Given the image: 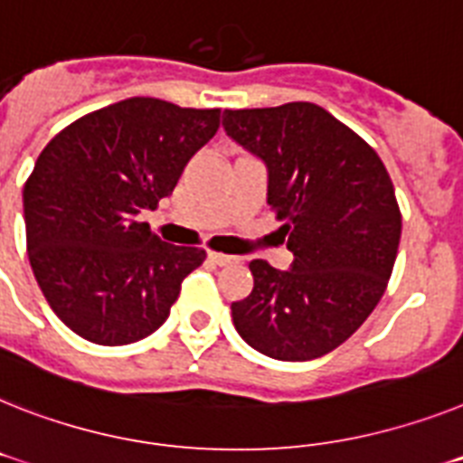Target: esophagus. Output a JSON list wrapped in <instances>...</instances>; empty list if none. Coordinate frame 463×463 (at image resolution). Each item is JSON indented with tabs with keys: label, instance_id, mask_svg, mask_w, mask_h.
<instances>
[{
	"label": "esophagus",
	"instance_id": "1",
	"mask_svg": "<svg viewBox=\"0 0 463 463\" xmlns=\"http://www.w3.org/2000/svg\"><path fill=\"white\" fill-rule=\"evenodd\" d=\"M209 259H212L216 266H232V263H238V259H235V256L219 254V251H209Z\"/></svg>",
	"mask_w": 463,
	"mask_h": 463
}]
</instances>
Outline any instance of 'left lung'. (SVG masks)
<instances>
[{
	"instance_id": "1",
	"label": "left lung",
	"mask_w": 463,
	"mask_h": 463,
	"mask_svg": "<svg viewBox=\"0 0 463 463\" xmlns=\"http://www.w3.org/2000/svg\"><path fill=\"white\" fill-rule=\"evenodd\" d=\"M232 141L268 166V204L289 270L254 259V289L231 306L251 348L313 360L344 344L376 308L393 273L400 216L382 157L316 103L225 110Z\"/></svg>"
}]
</instances>
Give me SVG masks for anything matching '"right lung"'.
Returning <instances> with one entry per match:
<instances>
[{
  "mask_svg": "<svg viewBox=\"0 0 463 463\" xmlns=\"http://www.w3.org/2000/svg\"><path fill=\"white\" fill-rule=\"evenodd\" d=\"M219 124V108L134 96L46 143L23 188L27 256L53 313L81 339H146L207 259L200 247L162 242L138 216L172 195Z\"/></svg>",
  "mask_w": 463,
  "mask_h": 463,
  "instance_id": "1",
  "label": "right lung"
}]
</instances>
